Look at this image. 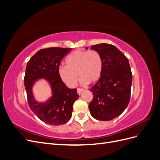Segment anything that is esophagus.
Instances as JSON below:
<instances>
[{
  "label": "esophagus",
  "instance_id": "obj_1",
  "mask_svg": "<svg viewBox=\"0 0 160 160\" xmlns=\"http://www.w3.org/2000/svg\"><path fill=\"white\" fill-rule=\"evenodd\" d=\"M83 91V89H81V88H78L77 89V93L79 95H80L81 93V92Z\"/></svg>",
  "mask_w": 160,
  "mask_h": 160
}]
</instances>
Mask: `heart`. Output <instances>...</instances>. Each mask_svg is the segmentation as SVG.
<instances>
[{
  "label": "heart",
  "instance_id": "heart-1",
  "mask_svg": "<svg viewBox=\"0 0 160 160\" xmlns=\"http://www.w3.org/2000/svg\"><path fill=\"white\" fill-rule=\"evenodd\" d=\"M66 66H60L59 74L68 86L74 87L79 75L83 83H96L103 72V59L99 52L94 50L78 49L66 58Z\"/></svg>",
  "mask_w": 160,
  "mask_h": 160
}]
</instances>
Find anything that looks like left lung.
Wrapping results in <instances>:
<instances>
[{
	"instance_id": "8db88e82",
	"label": "left lung",
	"mask_w": 160,
	"mask_h": 160,
	"mask_svg": "<svg viewBox=\"0 0 160 160\" xmlns=\"http://www.w3.org/2000/svg\"><path fill=\"white\" fill-rule=\"evenodd\" d=\"M91 49L99 52L103 68L100 79L89 89L93 98L89 109L95 119L109 121L122 114L129 103L132 71L128 58L114 45L101 43Z\"/></svg>"
}]
</instances>
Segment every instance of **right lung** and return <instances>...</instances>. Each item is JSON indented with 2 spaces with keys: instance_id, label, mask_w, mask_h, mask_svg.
Masks as SVG:
<instances>
[{
  "instance_id": "right-lung-1",
  "label": "right lung",
  "mask_w": 160,
  "mask_h": 160,
  "mask_svg": "<svg viewBox=\"0 0 160 160\" xmlns=\"http://www.w3.org/2000/svg\"><path fill=\"white\" fill-rule=\"evenodd\" d=\"M71 50L70 48L61 47L42 49L37 51L27 64L24 81L28 105L38 119L51 125L69 122L72 106L79 98L77 89L67 88L59 74L60 62ZM39 78H45L52 89V96L45 103L35 101L32 92V85Z\"/></svg>"
}]
</instances>
